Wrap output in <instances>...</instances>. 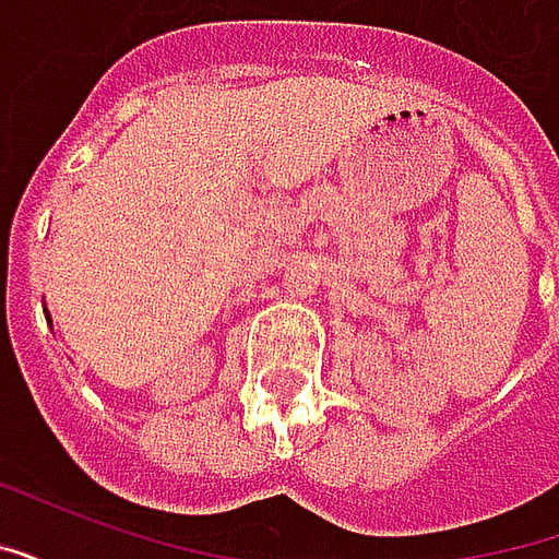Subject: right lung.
Returning <instances> with one entry per match:
<instances>
[{"instance_id": "1", "label": "right lung", "mask_w": 559, "mask_h": 559, "mask_svg": "<svg viewBox=\"0 0 559 559\" xmlns=\"http://www.w3.org/2000/svg\"><path fill=\"white\" fill-rule=\"evenodd\" d=\"M47 323H50V317H47Z\"/></svg>"}]
</instances>
